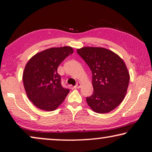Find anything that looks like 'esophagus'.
<instances>
[{"label":"esophagus","instance_id":"1","mask_svg":"<svg viewBox=\"0 0 152 152\" xmlns=\"http://www.w3.org/2000/svg\"><path fill=\"white\" fill-rule=\"evenodd\" d=\"M81 85H82V84L79 82H78V83L76 84V86H74V88H80L81 87Z\"/></svg>","mask_w":152,"mask_h":152}]
</instances>
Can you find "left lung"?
<instances>
[{"mask_svg":"<svg viewBox=\"0 0 152 152\" xmlns=\"http://www.w3.org/2000/svg\"><path fill=\"white\" fill-rule=\"evenodd\" d=\"M76 51L92 74L94 92L86 97L87 104L97 113L110 112L119 106L127 93L130 76L124 61L103 48L84 47Z\"/></svg>","mask_w":152,"mask_h":152,"instance_id":"8db88e82","label":"left lung"}]
</instances>
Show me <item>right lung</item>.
I'll return each mask as SVG.
<instances>
[{"label": "right lung", "instance_id": "right-lung-1", "mask_svg": "<svg viewBox=\"0 0 152 152\" xmlns=\"http://www.w3.org/2000/svg\"><path fill=\"white\" fill-rule=\"evenodd\" d=\"M72 48H51L36 53L28 61L23 74L27 96L33 104L46 111L56 110L70 92L61 84L57 70Z\"/></svg>", "mask_w": 152, "mask_h": 152}]
</instances>
